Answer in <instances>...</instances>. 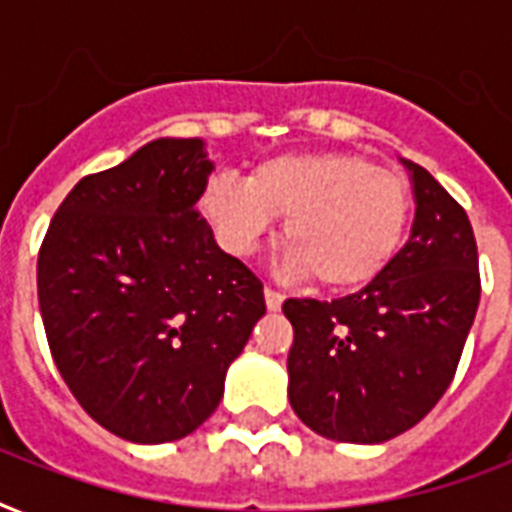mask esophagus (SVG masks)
<instances>
[{
  "instance_id": "obj_1",
  "label": "esophagus",
  "mask_w": 512,
  "mask_h": 512,
  "mask_svg": "<svg viewBox=\"0 0 512 512\" xmlns=\"http://www.w3.org/2000/svg\"><path fill=\"white\" fill-rule=\"evenodd\" d=\"M263 295H265V308H268V311H279L281 303H284V295L271 287H265Z\"/></svg>"
}]
</instances>
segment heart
Wrapping results in <instances>:
<instances>
[{
  "label": "heart",
  "mask_w": 512,
  "mask_h": 512,
  "mask_svg": "<svg viewBox=\"0 0 512 512\" xmlns=\"http://www.w3.org/2000/svg\"><path fill=\"white\" fill-rule=\"evenodd\" d=\"M409 185L369 159L342 151L281 154L247 180L209 177L199 212L225 252L252 255L276 217L284 220L289 268L332 292L372 284L404 244Z\"/></svg>",
  "instance_id": "obj_1"
}]
</instances>
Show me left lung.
Returning <instances> with one entry per match:
<instances>
[{"label": "left lung", "mask_w": 512, "mask_h": 512, "mask_svg": "<svg viewBox=\"0 0 512 512\" xmlns=\"http://www.w3.org/2000/svg\"><path fill=\"white\" fill-rule=\"evenodd\" d=\"M414 193L409 241L353 295L287 300L295 329L289 404L342 444H382L414 428L452 382L481 300L465 209L420 164L401 159Z\"/></svg>", "instance_id": "obj_1"}]
</instances>
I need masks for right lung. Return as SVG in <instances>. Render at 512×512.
<instances>
[{"mask_svg": "<svg viewBox=\"0 0 512 512\" xmlns=\"http://www.w3.org/2000/svg\"><path fill=\"white\" fill-rule=\"evenodd\" d=\"M212 170L201 138L151 140L82 177L39 252L55 366L84 412L132 444L199 428L265 316L260 279L196 212Z\"/></svg>", "mask_w": 512, "mask_h": 512, "instance_id": "add662e5", "label": "right lung"}]
</instances>
